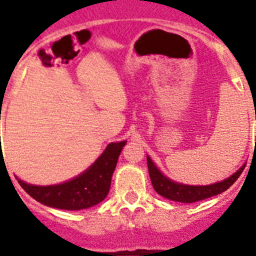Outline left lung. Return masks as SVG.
Masks as SVG:
<instances>
[{"instance_id": "left-lung-1", "label": "left lung", "mask_w": 256, "mask_h": 256, "mask_svg": "<svg viewBox=\"0 0 256 256\" xmlns=\"http://www.w3.org/2000/svg\"><path fill=\"white\" fill-rule=\"evenodd\" d=\"M148 168L150 179H152V184L158 194L170 199V200H175V202L192 203L203 200L206 198H211V196L220 194L223 191H226L227 188H230L231 184L240 176L246 164H243L236 172H234L231 176H228L222 182L212 183L208 186H190V184H183V183L171 180L160 172V168H156L154 162L150 160V156H148Z\"/></svg>"}]
</instances>
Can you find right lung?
<instances>
[{"mask_svg": "<svg viewBox=\"0 0 256 256\" xmlns=\"http://www.w3.org/2000/svg\"><path fill=\"white\" fill-rule=\"evenodd\" d=\"M126 140L108 144L98 160L81 175L53 186H36L18 179L28 194L42 204L61 210H82L96 206L108 194L112 172Z\"/></svg>", "mask_w": 256, "mask_h": 256, "instance_id": "right-lung-1", "label": "right lung"}]
</instances>
